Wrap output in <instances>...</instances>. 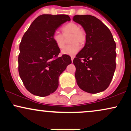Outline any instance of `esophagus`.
<instances>
[{"instance_id":"34e87169","label":"esophagus","mask_w":131,"mask_h":131,"mask_svg":"<svg viewBox=\"0 0 131 131\" xmlns=\"http://www.w3.org/2000/svg\"><path fill=\"white\" fill-rule=\"evenodd\" d=\"M74 57H71V61H72V62H73V60H74Z\"/></svg>"}]
</instances>
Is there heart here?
I'll list each match as a JSON object with an SVG mask.
<instances>
[{"mask_svg":"<svg viewBox=\"0 0 131 131\" xmlns=\"http://www.w3.org/2000/svg\"><path fill=\"white\" fill-rule=\"evenodd\" d=\"M63 34L58 32H55L52 36V39L56 46L59 49H62L64 46V36L71 34L70 42L71 44L65 46L61 51L63 55L74 56L80 50V44H83L86 40V34L84 30L79 28L78 24L71 22L63 26L61 28Z\"/></svg>","mask_w":131,"mask_h":131,"instance_id":"b5f03b06","label":"heart"}]
</instances>
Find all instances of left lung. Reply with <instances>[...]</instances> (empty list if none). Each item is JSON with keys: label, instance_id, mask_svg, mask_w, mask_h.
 <instances>
[{"label": "left lung", "instance_id": "left-lung-1", "mask_svg": "<svg viewBox=\"0 0 131 131\" xmlns=\"http://www.w3.org/2000/svg\"><path fill=\"white\" fill-rule=\"evenodd\" d=\"M73 21L81 25L86 34L84 47L73 60L77 84L91 94L105 91L116 69V43L112 32L94 16L75 15Z\"/></svg>", "mask_w": 131, "mask_h": 131}]
</instances>
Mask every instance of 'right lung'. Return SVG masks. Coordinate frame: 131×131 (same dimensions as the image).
<instances>
[{
  "mask_svg": "<svg viewBox=\"0 0 131 131\" xmlns=\"http://www.w3.org/2000/svg\"><path fill=\"white\" fill-rule=\"evenodd\" d=\"M71 19L67 15H42L36 18L19 44L18 71L25 88L31 94L46 97L58 86V78L71 63L69 55L58 57L60 50L52 36Z\"/></svg>",
  "mask_w": 131,
  "mask_h": 131,
  "instance_id": "1",
  "label": "right lung"
}]
</instances>
